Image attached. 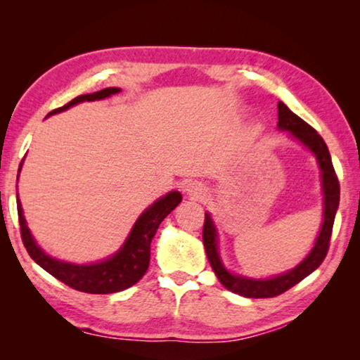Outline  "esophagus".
I'll list each match as a JSON object with an SVG mask.
<instances>
[{"mask_svg": "<svg viewBox=\"0 0 360 360\" xmlns=\"http://www.w3.org/2000/svg\"><path fill=\"white\" fill-rule=\"evenodd\" d=\"M186 191L192 198H202L205 193V188L202 184H200V182H191V184L187 186Z\"/></svg>", "mask_w": 360, "mask_h": 360, "instance_id": "esophagus-1", "label": "esophagus"}]
</instances>
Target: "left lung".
I'll return each instance as SVG.
<instances>
[{
	"instance_id": "8db88e82",
	"label": "left lung",
	"mask_w": 360,
	"mask_h": 360,
	"mask_svg": "<svg viewBox=\"0 0 360 360\" xmlns=\"http://www.w3.org/2000/svg\"><path fill=\"white\" fill-rule=\"evenodd\" d=\"M278 127L281 130L290 131L297 139H300L309 150L314 152L316 158H318L319 168L322 172V187H324V222H322L319 236L316 240L311 252L294 270L271 279H249L230 275L225 270L217 254L214 224H212L210 214H205L203 245L212 270H214L217 279L225 289L248 298H271L281 295L285 290H289L295 284L300 283L302 279L311 275L316 268L324 262L327 255L328 246H330L335 212H337L340 203V182L332 165L330 152H328L327 144L319 133L303 119L298 117L297 114L292 112L281 101L278 103Z\"/></svg>"
}]
</instances>
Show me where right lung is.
I'll return each instance as SVG.
<instances>
[{
  "label": "right lung",
  "instance_id": "obj_1",
  "mask_svg": "<svg viewBox=\"0 0 360 360\" xmlns=\"http://www.w3.org/2000/svg\"><path fill=\"white\" fill-rule=\"evenodd\" d=\"M117 92H120V89L109 87L95 94L79 95L70 103H66L65 106L53 109V111L49 112V115L62 112L81 101L103 100ZM181 200L182 197L179 192H169L167 197L157 200L138 219L129 240L125 241L120 251L112 255L111 259L92 265H72L49 257L36 246L34 240L32 238V233H30L25 224V217H23L20 202H17V212H19L23 246L27 248L30 257L36 264L44 268L47 273H51L53 278H57L58 281L65 283L76 290L87 292V294H114V292L129 289L130 285L136 284L144 276V273L148 271L150 260V241L154 238L158 225L181 203Z\"/></svg>",
  "mask_w": 360,
  "mask_h": 360
}]
</instances>
